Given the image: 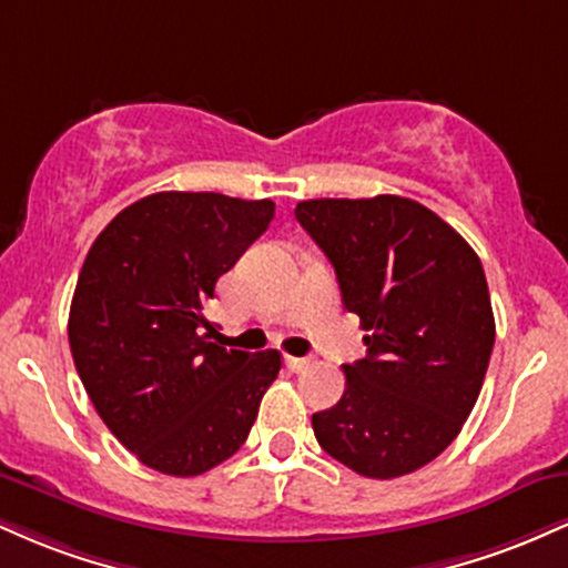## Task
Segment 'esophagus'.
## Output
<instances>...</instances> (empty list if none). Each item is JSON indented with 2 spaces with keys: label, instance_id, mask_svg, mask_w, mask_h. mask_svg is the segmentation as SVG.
<instances>
[{
  "label": "esophagus",
  "instance_id": "1",
  "mask_svg": "<svg viewBox=\"0 0 568 568\" xmlns=\"http://www.w3.org/2000/svg\"><path fill=\"white\" fill-rule=\"evenodd\" d=\"M310 366V361L306 357H293V355H285V368L293 371V374H298V371H304Z\"/></svg>",
  "mask_w": 568,
  "mask_h": 568
}]
</instances>
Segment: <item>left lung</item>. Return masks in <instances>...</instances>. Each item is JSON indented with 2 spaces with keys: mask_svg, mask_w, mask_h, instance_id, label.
I'll return each instance as SVG.
<instances>
[{
  "mask_svg": "<svg viewBox=\"0 0 568 568\" xmlns=\"http://www.w3.org/2000/svg\"><path fill=\"white\" fill-rule=\"evenodd\" d=\"M298 224L334 264L366 357L312 414L325 454L366 478H400L448 448L478 400L494 349L484 266L454 226L397 194L306 200Z\"/></svg>",
  "mask_w": 568,
  "mask_h": 568,
  "instance_id": "obj_1",
  "label": "left lung"
}]
</instances>
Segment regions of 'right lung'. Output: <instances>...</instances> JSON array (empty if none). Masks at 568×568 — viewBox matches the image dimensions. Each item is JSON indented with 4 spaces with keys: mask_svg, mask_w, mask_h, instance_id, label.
<instances>
[{
    "mask_svg": "<svg viewBox=\"0 0 568 568\" xmlns=\"http://www.w3.org/2000/svg\"><path fill=\"white\" fill-rule=\"evenodd\" d=\"M272 219V200L158 192L116 213L88 251L71 355L103 425L152 470L192 478L230 459L277 379V349L219 347L202 312Z\"/></svg>",
    "mask_w": 568,
    "mask_h": 568,
    "instance_id": "right-lung-1",
    "label": "right lung"
}]
</instances>
